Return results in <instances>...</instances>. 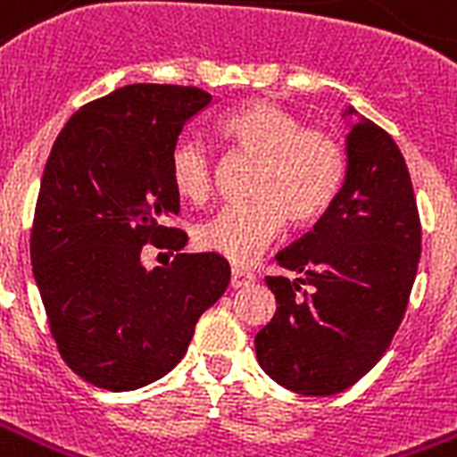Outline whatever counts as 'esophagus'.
<instances>
[{
  "label": "esophagus",
  "instance_id": "34e87169",
  "mask_svg": "<svg viewBox=\"0 0 457 457\" xmlns=\"http://www.w3.org/2000/svg\"><path fill=\"white\" fill-rule=\"evenodd\" d=\"M252 283L253 275L249 273V270H244V268H232V280H229V285H232L235 290H239V287H249Z\"/></svg>",
  "mask_w": 457,
  "mask_h": 457
}]
</instances>
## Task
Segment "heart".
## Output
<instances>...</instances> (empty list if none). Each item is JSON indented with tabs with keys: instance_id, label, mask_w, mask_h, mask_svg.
<instances>
[{
	"instance_id": "obj_1",
	"label": "heart",
	"mask_w": 457,
	"mask_h": 457,
	"mask_svg": "<svg viewBox=\"0 0 457 457\" xmlns=\"http://www.w3.org/2000/svg\"><path fill=\"white\" fill-rule=\"evenodd\" d=\"M215 131L232 151L253 158L249 201L218 208L194 232L204 252L229 261L253 259L285 218L290 225L319 220L343 184V151L321 129H302L292 112L268 100H252L225 114ZM170 182L191 204L213 189V160L204 145L182 138L170 151Z\"/></svg>"
}]
</instances>
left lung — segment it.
Wrapping results in <instances>:
<instances>
[{
  "mask_svg": "<svg viewBox=\"0 0 457 457\" xmlns=\"http://www.w3.org/2000/svg\"><path fill=\"white\" fill-rule=\"evenodd\" d=\"M345 153L343 187L328 211L275 256L299 278L268 275L278 309L253 340L261 369L299 395L343 393L381 360L422 252L412 179L395 141L360 117Z\"/></svg>",
  "mask_w": 457,
  "mask_h": 457,
  "instance_id": "obj_1",
  "label": "left lung"
}]
</instances>
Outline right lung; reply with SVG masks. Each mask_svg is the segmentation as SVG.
Here are the masks:
<instances>
[{
	"label": "right lung",
	"mask_w": 457,
	"mask_h": 457,
	"mask_svg": "<svg viewBox=\"0 0 457 457\" xmlns=\"http://www.w3.org/2000/svg\"><path fill=\"white\" fill-rule=\"evenodd\" d=\"M213 103L194 86H124L66 121L45 165L30 261L62 360L104 391H136L177 367L201 313L229 285L220 253L145 270V244L182 252L170 151Z\"/></svg>",
	"instance_id": "add662e5"
}]
</instances>
